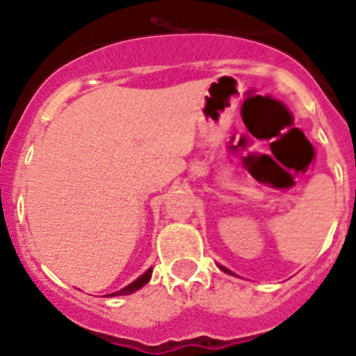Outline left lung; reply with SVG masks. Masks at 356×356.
I'll return each mask as SVG.
<instances>
[{"label": "left lung", "instance_id": "left-lung-1", "mask_svg": "<svg viewBox=\"0 0 356 356\" xmlns=\"http://www.w3.org/2000/svg\"><path fill=\"white\" fill-rule=\"evenodd\" d=\"M221 269H222V271H225V273H228V275H234V273L228 271V269H226V267H221Z\"/></svg>", "mask_w": 356, "mask_h": 356}]
</instances>
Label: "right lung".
Here are the masks:
<instances>
[{
  "mask_svg": "<svg viewBox=\"0 0 356 356\" xmlns=\"http://www.w3.org/2000/svg\"><path fill=\"white\" fill-rule=\"evenodd\" d=\"M151 269H147L146 273H144L143 276H139V278L135 280V282H131L130 285H127V287L124 289H121V291H118V292H114V294H110V296H128V294H134L135 291H139V289H143L144 285L147 284V282H149V278H151Z\"/></svg>",
  "mask_w": 356,
  "mask_h": 356,
  "instance_id": "add662e5",
  "label": "right lung"
}]
</instances>
